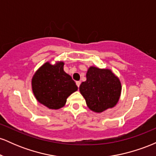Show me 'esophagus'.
Listing matches in <instances>:
<instances>
[{"label": "esophagus", "instance_id": "esophagus-1", "mask_svg": "<svg viewBox=\"0 0 156 156\" xmlns=\"http://www.w3.org/2000/svg\"><path fill=\"white\" fill-rule=\"evenodd\" d=\"M80 83H81V82H80V81H76V85L78 86V87H80Z\"/></svg>", "mask_w": 156, "mask_h": 156}]
</instances>
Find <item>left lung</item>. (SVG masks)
Here are the masks:
<instances>
[{
  "mask_svg": "<svg viewBox=\"0 0 156 156\" xmlns=\"http://www.w3.org/2000/svg\"><path fill=\"white\" fill-rule=\"evenodd\" d=\"M79 90L89 108L101 113L117 105L122 86L119 78L111 69L92 66L87 70V80L82 82Z\"/></svg>",
  "mask_w": 156,
  "mask_h": 156,
  "instance_id": "left-lung-1",
  "label": "left lung"
}]
</instances>
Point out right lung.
Here are the masks:
<instances>
[{
    "label": "right lung",
    "mask_w": 156,
    "mask_h": 156,
    "mask_svg": "<svg viewBox=\"0 0 156 156\" xmlns=\"http://www.w3.org/2000/svg\"><path fill=\"white\" fill-rule=\"evenodd\" d=\"M64 63L49 62L36 71L31 79L32 91L36 99L50 109H59L65 105L67 98L78 90L71 76L64 71Z\"/></svg>",
    "instance_id": "add662e5"
}]
</instances>
